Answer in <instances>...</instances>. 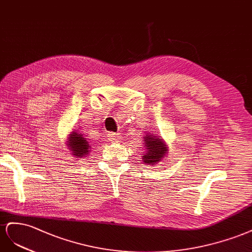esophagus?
I'll list each match as a JSON object with an SVG mask.
<instances>
[{
    "instance_id": "34e87169",
    "label": "esophagus",
    "mask_w": 252,
    "mask_h": 252,
    "mask_svg": "<svg viewBox=\"0 0 252 252\" xmlns=\"http://www.w3.org/2000/svg\"><path fill=\"white\" fill-rule=\"evenodd\" d=\"M119 138H120V136L118 133L110 132L109 134H107V139H109L110 141H118Z\"/></svg>"
}]
</instances>
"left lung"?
<instances>
[{"label":"left lung","mask_w":252,"mask_h":252,"mask_svg":"<svg viewBox=\"0 0 252 252\" xmlns=\"http://www.w3.org/2000/svg\"><path fill=\"white\" fill-rule=\"evenodd\" d=\"M143 143H145V147H143L145 154L142 155L141 159L148 166L154 167V164H157L167 157L169 148L161 136L147 132V135L143 137Z\"/></svg>","instance_id":"1"}]
</instances>
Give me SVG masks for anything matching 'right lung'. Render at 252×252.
Wrapping results in <instances>:
<instances>
[{
    "instance_id": "right-lung-1",
    "label": "right lung",
    "mask_w": 252,
    "mask_h": 252,
    "mask_svg": "<svg viewBox=\"0 0 252 252\" xmlns=\"http://www.w3.org/2000/svg\"><path fill=\"white\" fill-rule=\"evenodd\" d=\"M65 142V146L70 151V154L76 157V159L86 157V155L91 153L92 147L88 142V139L83 137V134L77 131H71L67 135V139Z\"/></svg>"
}]
</instances>
